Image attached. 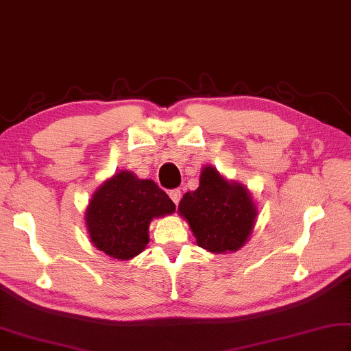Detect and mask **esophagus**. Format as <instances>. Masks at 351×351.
<instances>
[{
	"label": "esophagus",
	"mask_w": 351,
	"mask_h": 351,
	"mask_svg": "<svg viewBox=\"0 0 351 351\" xmlns=\"http://www.w3.org/2000/svg\"><path fill=\"white\" fill-rule=\"evenodd\" d=\"M169 197H171L172 202H174L176 205H179V202H180V199H182L180 189H172V191L169 193Z\"/></svg>",
	"instance_id": "34e87169"
}]
</instances>
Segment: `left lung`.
I'll return each instance as SVG.
<instances>
[{
    "label": "left lung",
    "instance_id": "obj_1",
    "mask_svg": "<svg viewBox=\"0 0 351 351\" xmlns=\"http://www.w3.org/2000/svg\"><path fill=\"white\" fill-rule=\"evenodd\" d=\"M200 248L210 253H234L253 234L257 206L242 183L226 180L214 166H204L199 188L179 204Z\"/></svg>",
    "mask_w": 351,
    "mask_h": 351
}]
</instances>
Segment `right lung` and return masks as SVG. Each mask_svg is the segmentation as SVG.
I'll return each mask as SVG.
<instances>
[{
	"label": "right lung",
	"instance_id": "add662e5",
	"mask_svg": "<svg viewBox=\"0 0 351 351\" xmlns=\"http://www.w3.org/2000/svg\"><path fill=\"white\" fill-rule=\"evenodd\" d=\"M176 211L156 182L123 169L95 189L84 211L90 243L117 261H131L149 243L152 219Z\"/></svg>",
	"mask_w": 351,
	"mask_h": 351
}]
</instances>
